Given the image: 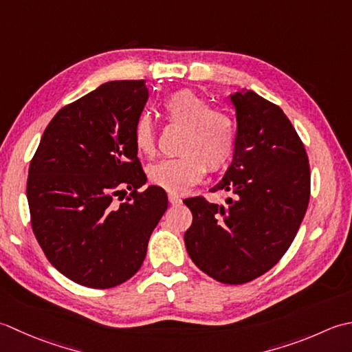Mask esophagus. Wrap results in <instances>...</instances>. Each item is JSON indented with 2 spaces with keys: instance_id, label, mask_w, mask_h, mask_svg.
<instances>
[{
  "instance_id": "esophagus-1",
  "label": "esophagus",
  "mask_w": 352,
  "mask_h": 352,
  "mask_svg": "<svg viewBox=\"0 0 352 352\" xmlns=\"http://www.w3.org/2000/svg\"><path fill=\"white\" fill-rule=\"evenodd\" d=\"M168 202L171 205H177V204H181V197L173 195V192H170V195H168Z\"/></svg>"
}]
</instances>
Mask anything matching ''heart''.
<instances>
[{
    "instance_id": "heart-1",
    "label": "heart",
    "mask_w": 352,
    "mask_h": 352,
    "mask_svg": "<svg viewBox=\"0 0 352 352\" xmlns=\"http://www.w3.org/2000/svg\"><path fill=\"white\" fill-rule=\"evenodd\" d=\"M171 123L185 127L177 157H167L147 168L148 181L170 192H185L211 171L225 167L235 147L232 120L190 89L177 91L164 102ZM133 141L141 153L156 148V129L148 113H141L133 127Z\"/></svg>"
}]
</instances>
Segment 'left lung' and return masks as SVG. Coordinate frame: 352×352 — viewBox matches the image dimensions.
Listing matches in <instances>:
<instances>
[{
	"label": "left lung",
	"instance_id": "1",
	"mask_svg": "<svg viewBox=\"0 0 352 352\" xmlns=\"http://www.w3.org/2000/svg\"><path fill=\"white\" fill-rule=\"evenodd\" d=\"M236 133L231 166L211 191L226 205L185 199L192 223L185 248L196 266L223 284H245L281 260L310 200L305 147L279 106L254 91L229 96Z\"/></svg>",
	"mask_w": 352,
	"mask_h": 352
}]
</instances>
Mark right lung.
Returning <instances> with one entry per match:
<instances>
[{
    "mask_svg": "<svg viewBox=\"0 0 352 352\" xmlns=\"http://www.w3.org/2000/svg\"><path fill=\"white\" fill-rule=\"evenodd\" d=\"M147 98L144 80H116L62 107L28 168L36 240L62 275L91 289H111L140 270L168 206L161 186L138 191L147 177L133 127ZM126 188L131 196L117 204Z\"/></svg>",
    "mask_w": 352,
    "mask_h": 352,
    "instance_id": "add662e5",
    "label": "right lung"
}]
</instances>
